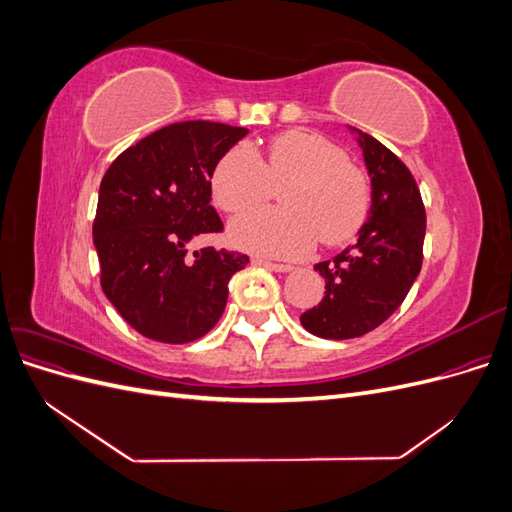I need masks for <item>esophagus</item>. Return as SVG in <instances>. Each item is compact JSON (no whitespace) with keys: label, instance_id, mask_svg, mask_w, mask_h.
I'll return each mask as SVG.
<instances>
[{"label":"esophagus","instance_id":"1","mask_svg":"<svg viewBox=\"0 0 512 512\" xmlns=\"http://www.w3.org/2000/svg\"><path fill=\"white\" fill-rule=\"evenodd\" d=\"M254 265H260V267H265V269L275 271V273L294 271L292 265H282V262H271V260H265V258H254Z\"/></svg>","mask_w":512,"mask_h":512}]
</instances>
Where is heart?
I'll return each instance as SVG.
<instances>
[{"label":"heart","instance_id":"obj_1","mask_svg":"<svg viewBox=\"0 0 512 512\" xmlns=\"http://www.w3.org/2000/svg\"><path fill=\"white\" fill-rule=\"evenodd\" d=\"M286 209H256L228 226V239L241 250L271 258H301L318 239L348 241L367 218L369 185L344 149L322 134L290 130L271 138L265 160L247 147L226 151L213 170L211 190L220 209L241 213L267 203L273 185Z\"/></svg>","mask_w":512,"mask_h":512}]
</instances>
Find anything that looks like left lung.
Here are the masks:
<instances>
[{
  "mask_svg": "<svg viewBox=\"0 0 512 512\" xmlns=\"http://www.w3.org/2000/svg\"><path fill=\"white\" fill-rule=\"evenodd\" d=\"M359 134L371 177V209L359 239L333 260L318 262L322 301L301 314L303 327L324 339L361 337L404 303L423 265L425 205L418 185L391 149Z\"/></svg>",
  "mask_w": 512,
  "mask_h": 512,
  "instance_id": "left-lung-1",
  "label": "left lung"
}]
</instances>
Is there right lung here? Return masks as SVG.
Returning <instances> with one entry per match:
<instances>
[{"mask_svg":"<svg viewBox=\"0 0 512 512\" xmlns=\"http://www.w3.org/2000/svg\"><path fill=\"white\" fill-rule=\"evenodd\" d=\"M245 128L179 121L145 136L108 166L100 183L94 245L106 299L134 331L162 344L207 335L224 314L228 282L250 258L203 247L222 232L211 207L213 170Z\"/></svg>","mask_w":512,"mask_h":512,"instance_id":"1","label":"right lung"}]
</instances>
